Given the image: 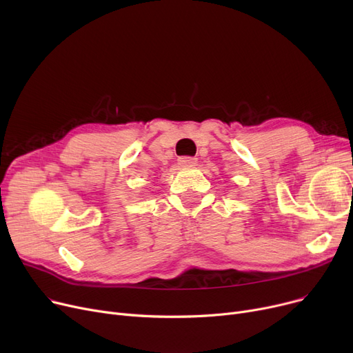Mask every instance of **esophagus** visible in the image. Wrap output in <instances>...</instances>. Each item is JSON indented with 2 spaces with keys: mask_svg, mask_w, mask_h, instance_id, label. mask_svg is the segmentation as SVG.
<instances>
[{
  "mask_svg": "<svg viewBox=\"0 0 353 353\" xmlns=\"http://www.w3.org/2000/svg\"><path fill=\"white\" fill-rule=\"evenodd\" d=\"M196 164H197V159H194V157H180L179 159L180 167H193Z\"/></svg>",
  "mask_w": 353,
  "mask_h": 353,
  "instance_id": "obj_1",
  "label": "esophagus"
}]
</instances>
